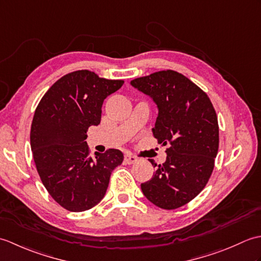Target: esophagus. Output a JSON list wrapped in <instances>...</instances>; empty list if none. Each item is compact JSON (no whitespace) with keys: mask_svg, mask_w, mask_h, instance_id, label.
<instances>
[{"mask_svg":"<svg viewBox=\"0 0 261 261\" xmlns=\"http://www.w3.org/2000/svg\"><path fill=\"white\" fill-rule=\"evenodd\" d=\"M138 160V158L136 157V156H134V154H131V153H125V156H124V162L127 164V165H132V164H135L136 162Z\"/></svg>","mask_w":261,"mask_h":261,"instance_id":"esophagus-1","label":"esophagus"}]
</instances>
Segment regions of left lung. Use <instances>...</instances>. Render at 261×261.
Returning a JSON list of instances; mask_svg holds the SVG:
<instances>
[{"label": "left lung", "instance_id": "1", "mask_svg": "<svg viewBox=\"0 0 261 261\" xmlns=\"http://www.w3.org/2000/svg\"><path fill=\"white\" fill-rule=\"evenodd\" d=\"M131 85L151 96L158 116L152 135L166 149L163 165L141 184L149 201L164 210L191 202L206 186L219 150V123L207 94L186 76L167 69L139 77Z\"/></svg>", "mask_w": 261, "mask_h": 261}]
</instances>
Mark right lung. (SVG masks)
I'll use <instances>...</instances> for the list:
<instances>
[{"label": "right lung", "instance_id": "obj_1", "mask_svg": "<svg viewBox=\"0 0 261 261\" xmlns=\"http://www.w3.org/2000/svg\"><path fill=\"white\" fill-rule=\"evenodd\" d=\"M87 69L59 79L39 102L33 115L30 145L43 186L60 206L83 212L107 193L112 170L123 162L118 149L90 156L85 139L101 122L102 104L123 85Z\"/></svg>", "mask_w": 261, "mask_h": 261}]
</instances>
